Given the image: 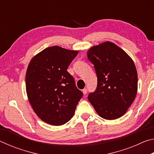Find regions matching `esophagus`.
Listing matches in <instances>:
<instances>
[{"instance_id": "34e87169", "label": "esophagus", "mask_w": 154, "mask_h": 154, "mask_svg": "<svg viewBox=\"0 0 154 154\" xmlns=\"http://www.w3.org/2000/svg\"><path fill=\"white\" fill-rule=\"evenodd\" d=\"M82 92H83V94L84 95H85L87 94V92H88V90L86 89V88H85V89H83V90H82Z\"/></svg>"}]
</instances>
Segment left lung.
Segmentation results:
<instances>
[{
  "mask_svg": "<svg viewBox=\"0 0 154 154\" xmlns=\"http://www.w3.org/2000/svg\"><path fill=\"white\" fill-rule=\"evenodd\" d=\"M87 56L98 80L96 90L88 95V100L101 118L109 120L121 118L137 92V71L133 60L110 41L92 47Z\"/></svg>",
  "mask_w": 154,
  "mask_h": 154,
  "instance_id": "1",
  "label": "left lung"
}]
</instances>
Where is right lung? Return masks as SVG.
Masks as SVG:
<instances>
[{"label":"right lung","mask_w":154,"mask_h":154,"mask_svg":"<svg viewBox=\"0 0 154 154\" xmlns=\"http://www.w3.org/2000/svg\"><path fill=\"white\" fill-rule=\"evenodd\" d=\"M78 53L59 46L49 47L34 56L28 66V100L38 118L50 125L61 126L69 122L83 96L67 71Z\"/></svg>","instance_id":"right-lung-1"}]
</instances>
